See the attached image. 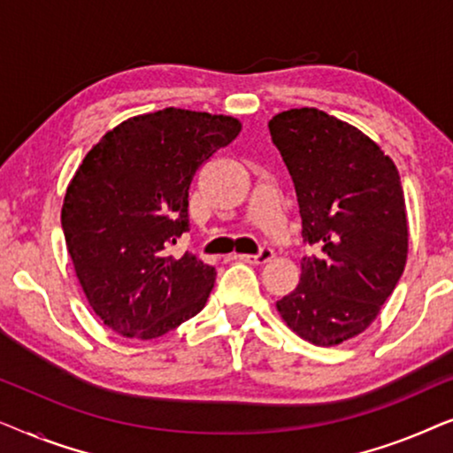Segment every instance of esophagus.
Here are the masks:
<instances>
[{"instance_id":"34e87169","label":"esophagus","mask_w":453,"mask_h":453,"mask_svg":"<svg viewBox=\"0 0 453 453\" xmlns=\"http://www.w3.org/2000/svg\"><path fill=\"white\" fill-rule=\"evenodd\" d=\"M272 257H274V251H272L270 247H262V250H259V253H256V256H237V259H241V262L253 264V265L268 264V262H272Z\"/></svg>"}]
</instances>
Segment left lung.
I'll list each match as a JSON object with an SVG mask.
<instances>
[{
  "mask_svg": "<svg viewBox=\"0 0 453 453\" xmlns=\"http://www.w3.org/2000/svg\"><path fill=\"white\" fill-rule=\"evenodd\" d=\"M293 177L303 241L301 282L276 303L295 334L336 346L373 324L408 256L404 191L394 160L361 129L319 109L268 123Z\"/></svg>",
  "mask_w": 453,
  "mask_h": 453,
  "instance_id": "1",
  "label": "left lung"
}]
</instances>
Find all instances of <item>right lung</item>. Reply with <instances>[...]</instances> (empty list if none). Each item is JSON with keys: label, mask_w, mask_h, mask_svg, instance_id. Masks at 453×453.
<instances>
[{"label": "right lung", "mask_w": 453, "mask_h": 453, "mask_svg": "<svg viewBox=\"0 0 453 453\" xmlns=\"http://www.w3.org/2000/svg\"><path fill=\"white\" fill-rule=\"evenodd\" d=\"M239 132L234 117L169 107L119 123L78 166L61 226L80 287L113 332L152 340L206 305L216 270L169 247L189 231L197 169Z\"/></svg>", "instance_id": "1"}]
</instances>
